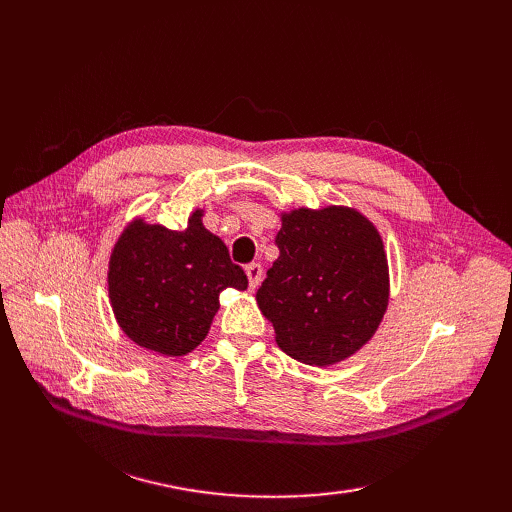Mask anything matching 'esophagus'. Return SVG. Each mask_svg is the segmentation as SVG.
Returning a JSON list of instances; mask_svg holds the SVG:
<instances>
[{
    "label": "esophagus",
    "instance_id": "1",
    "mask_svg": "<svg viewBox=\"0 0 512 512\" xmlns=\"http://www.w3.org/2000/svg\"><path fill=\"white\" fill-rule=\"evenodd\" d=\"M245 273H247V280H250V288H258L262 280V267L258 262H250V265L245 267Z\"/></svg>",
    "mask_w": 512,
    "mask_h": 512
}]
</instances>
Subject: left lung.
<instances>
[{
	"instance_id": "obj_1",
	"label": "left lung",
	"mask_w": 512,
	"mask_h": 512,
	"mask_svg": "<svg viewBox=\"0 0 512 512\" xmlns=\"http://www.w3.org/2000/svg\"><path fill=\"white\" fill-rule=\"evenodd\" d=\"M280 258L256 299L275 329V342L307 365H333L354 354L389 303L384 245L359 211L327 207L282 215Z\"/></svg>"
}]
</instances>
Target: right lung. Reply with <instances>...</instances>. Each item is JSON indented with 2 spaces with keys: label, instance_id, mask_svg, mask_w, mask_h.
I'll list each match as a JSON object with an SVG mask.
<instances>
[{
  "label": "right lung",
  "instance_id": "obj_1",
  "mask_svg": "<svg viewBox=\"0 0 512 512\" xmlns=\"http://www.w3.org/2000/svg\"><path fill=\"white\" fill-rule=\"evenodd\" d=\"M194 211L185 230L134 222L108 265L113 312L134 344L166 356L192 352L209 333L224 288H247V275Z\"/></svg>",
  "mask_w": 512,
  "mask_h": 512
}]
</instances>
